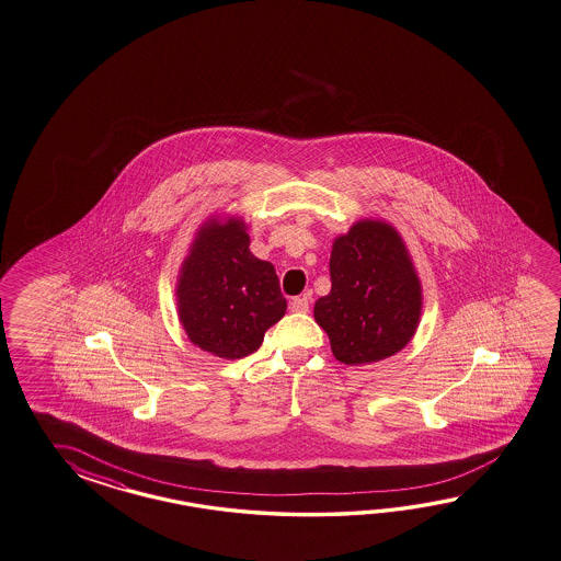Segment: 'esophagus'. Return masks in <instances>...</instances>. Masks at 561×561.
<instances>
[{
    "label": "esophagus",
    "mask_w": 561,
    "mask_h": 561,
    "mask_svg": "<svg viewBox=\"0 0 561 561\" xmlns=\"http://www.w3.org/2000/svg\"><path fill=\"white\" fill-rule=\"evenodd\" d=\"M308 308H310V291L289 301V310H291V312H300V314H304V312H308Z\"/></svg>",
    "instance_id": "esophagus-1"
}]
</instances>
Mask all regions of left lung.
I'll return each instance as SVG.
<instances>
[{"label": "left lung", "mask_w": 561, "mask_h": 561, "mask_svg": "<svg viewBox=\"0 0 561 561\" xmlns=\"http://www.w3.org/2000/svg\"><path fill=\"white\" fill-rule=\"evenodd\" d=\"M329 296L316 322L344 365H369L399 353L420 324L422 286L401 234L381 220H358L334 239Z\"/></svg>", "instance_id": "8db88e82"}]
</instances>
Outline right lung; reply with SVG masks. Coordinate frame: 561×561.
Instances as JSON below:
<instances>
[{"label":"right lung","instance_id":"add662e5","mask_svg":"<svg viewBox=\"0 0 561 561\" xmlns=\"http://www.w3.org/2000/svg\"><path fill=\"white\" fill-rule=\"evenodd\" d=\"M176 296L192 344L220 358L255 353L287 308L274 265L249 251L241 219L206 220L182 263Z\"/></svg>","mask_w":561,"mask_h":561}]
</instances>
